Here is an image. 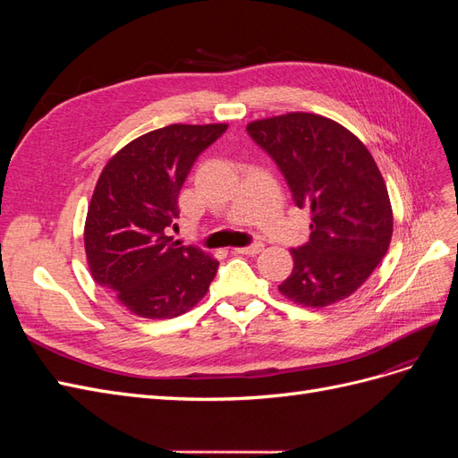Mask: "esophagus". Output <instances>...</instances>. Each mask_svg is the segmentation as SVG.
Returning <instances> with one entry per match:
<instances>
[{"label": "esophagus", "mask_w": 458, "mask_h": 458, "mask_svg": "<svg viewBox=\"0 0 458 458\" xmlns=\"http://www.w3.org/2000/svg\"><path fill=\"white\" fill-rule=\"evenodd\" d=\"M263 250V244L261 242H254L250 246H241V248H234V252L239 254H248V256H256Z\"/></svg>", "instance_id": "34e87169"}]
</instances>
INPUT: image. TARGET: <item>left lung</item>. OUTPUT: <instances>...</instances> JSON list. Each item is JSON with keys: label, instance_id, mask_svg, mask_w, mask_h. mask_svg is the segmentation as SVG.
<instances>
[{"label": "left lung", "instance_id": "1", "mask_svg": "<svg viewBox=\"0 0 458 458\" xmlns=\"http://www.w3.org/2000/svg\"><path fill=\"white\" fill-rule=\"evenodd\" d=\"M246 130L279 165L296 206L311 210L310 242L290 250L294 269L281 294L303 308L352 296L394 233L390 195L369 148L342 123L313 113L254 120Z\"/></svg>", "mask_w": 458, "mask_h": 458}]
</instances>
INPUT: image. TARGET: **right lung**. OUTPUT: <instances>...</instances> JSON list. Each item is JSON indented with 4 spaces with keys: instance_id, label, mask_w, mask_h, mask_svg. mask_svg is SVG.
Listing matches in <instances>:
<instances>
[{
    "instance_id": "right-lung-1",
    "label": "right lung",
    "mask_w": 458,
    "mask_h": 458,
    "mask_svg": "<svg viewBox=\"0 0 458 458\" xmlns=\"http://www.w3.org/2000/svg\"><path fill=\"white\" fill-rule=\"evenodd\" d=\"M227 123H172L122 147L97 179L84 246L91 276L143 318L187 313L206 296L217 259L170 237L179 191Z\"/></svg>"
}]
</instances>
